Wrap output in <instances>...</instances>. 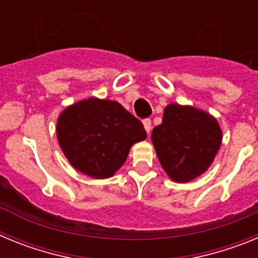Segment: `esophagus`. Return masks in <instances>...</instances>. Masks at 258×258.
I'll return each instance as SVG.
<instances>
[{"mask_svg":"<svg viewBox=\"0 0 258 258\" xmlns=\"http://www.w3.org/2000/svg\"><path fill=\"white\" fill-rule=\"evenodd\" d=\"M143 126H145L146 132L150 133V131H151V120H150V118H145V120H143Z\"/></svg>","mask_w":258,"mask_h":258,"instance_id":"obj_1","label":"esophagus"}]
</instances>
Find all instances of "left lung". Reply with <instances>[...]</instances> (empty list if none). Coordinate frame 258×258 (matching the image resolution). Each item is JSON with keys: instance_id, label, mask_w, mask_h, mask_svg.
Listing matches in <instances>:
<instances>
[{"instance_id": "8db88e82", "label": "left lung", "mask_w": 258, "mask_h": 258, "mask_svg": "<svg viewBox=\"0 0 258 258\" xmlns=\"http://www.w3.org/2000/svg\"><path fill=\"white\" fill-rule=\"evenodd\" d=\"M152 143L161 166L175 182H188L206 172L220 150L222 133L204 111L169 104L154 127Z\"/></svg>"}]
</instances>
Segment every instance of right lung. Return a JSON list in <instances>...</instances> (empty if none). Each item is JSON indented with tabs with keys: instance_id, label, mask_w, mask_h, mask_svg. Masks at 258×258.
Returning <instances> with one entry per match:
<instances>
[{
	"instance_id": "1",
	"label": "right lung",
	"mask_w": 258,
	"mask_h": 258,
	"mask_svg": "<svg viewBox=\"0 0 258 258\" xmlns=\"http://www.w3.org/2000/svg\"><path fill=\"white\" fill-rule=\"evenodd\" d=\"M56 136L72 166L108 178L125 163L132 145L146 138L142 122L113 101L89 98L66 108Z\"/></svg>"
}]
</instances>
